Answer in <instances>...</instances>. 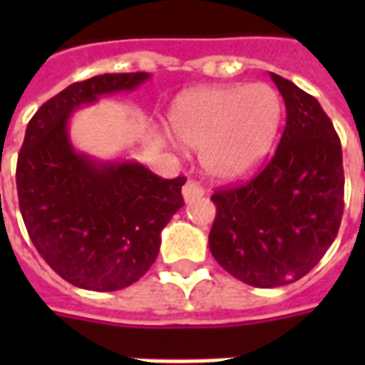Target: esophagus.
<instances>
[{"mask_svg": "<svg viewBox=\"0 0 365 365\" xmlns=\"http://www.w3.org/2000/svg\"><path fill=\"white\" fill-rule=\"evenodd\" d=\"M182 193L185 202H193V200L202 199V197H205V187L197 182H187L185 185H183Z\"/></svg>", "mask_w": 365, "mask_h": 365, "instance_id": "obj_1", "label": "esophagus"}]
</instances>
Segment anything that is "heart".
<instances>
[{
    "mask_svg": "<svg viewBox=\"0 0 365 365\" xmlns=\"http://www.w3.org/2000/svg\"><path fill=\"white\" fill-rule=\"evenodd\" d=\"M282 110L280 94L267 83L212 85L180 94L168 121L178 142L200 151L212 180L237 182L269 155Z\"/></svg>",
    "mask_w": 365,
    "mask_h": 365,
    "instance_id": "1",
    "label": "heart"
}]
</instances>
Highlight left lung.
Listing matches in <instances>:
<instances>
[{
	"instance_id": "8db88e82",
	"label": "left lung",
	"mask_w": 365,
	"mask_h": 365,
	"mask_svg": "<svg viewBox=\"0 0 365 365\" xmlns=\"http://www.w3.org/2000/svg\"><path fill=\"white\" fill-rule=\"evenodd\" d=\"M286 104V128L272 159L250 182L212 195L214 259L244 284L277 288L322 259L343 216L341 142L318 100L271 73Z\"/></svg>"
}]
</instances>
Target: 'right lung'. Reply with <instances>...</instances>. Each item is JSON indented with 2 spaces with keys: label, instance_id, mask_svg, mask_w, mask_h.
Masks as SVG:
<instances>
[{
  "label": "right lung",
  "instance_id": "add662e5",
  "mask_svg": "<svg viewBox=\"0 0 365 365\" xmlns=\"http://www.w3.org/2000/svg\"><path fill=\"white\" fill-rule=\"evenodd\" d=\"M149 73H104L73 83L39 108L16 163L20 214L56 274L93 292H115L149 271L160 231L183 206L185 178L165 180L136 160L79 153L68 123L100 96L130 93Z\"/></svg>",
  "mask_w": 365,
  "mask_h": 365
}]
</instances>
